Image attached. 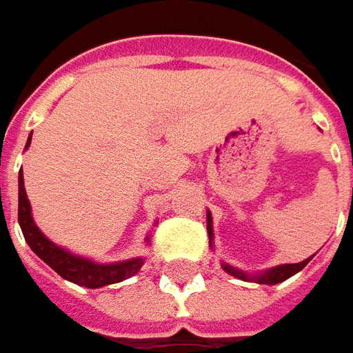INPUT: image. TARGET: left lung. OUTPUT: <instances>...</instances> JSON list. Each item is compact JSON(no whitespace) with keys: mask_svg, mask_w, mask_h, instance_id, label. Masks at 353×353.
<instances>
[{"mask_svg":"<svg viewBox=\"0 0 353 353\" xmlns=\"http://www.w3.org/2000/svg\"><path fill=\"white\" fill-rule=\"evenodd\" d=\"M206 230H208V237H210V248H214L212 243V239H214V230H212V214L210 210H206ZM312 259V255L305 259V261H301V263H283V265H275V267H271V269H265V271H257V273H248V271H241V269H237L234 265L225 263L222 261V269H224L228 275H232V277L241 279V281H250V283H257V285H277V283H283V281H287L292 275H296L299 271H303L308 261Z\"/></svg>","mask_w":353,"mask_h":353,"instance_id":"left-lung-1","label":"left lung"}]
</instances>
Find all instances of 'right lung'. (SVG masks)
Instances as JSON below:
<instances>
[{
	"mask_svg": "<svg viewBox=\"0 0 353 353\" xmlns=\"http://www.w3.org/2000/svg\"><path fill=\"white\" fill-rule=\"evenodd\" d=\"M29 145H31V135L27 139L25 149H29ZM19 225L23 236H25V241L37 253V257H41L62 279L76 283L80 287H86V289H100L105 285L121 283L125 279L133 277L145 263V257H131V259H123V261H116V263H98L90 257L76 255L66 248L50 241L39 230V225L34 224L31 202L25 192L23 170H19ZM149 239L151 236L145 237L147 245H149Z\"/></svg>",
	"mask_w": 353,
	"mask_h": 353,
	"instance_id": "add662e5",
	"label": "right lung"
}]
</instances>
